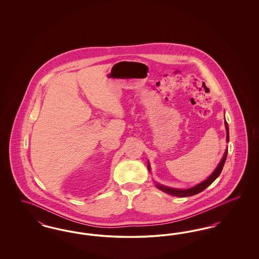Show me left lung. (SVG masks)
Returning <instances> with one entry per match:
<instances>
[{"label": "left lung", "mask_w": 259, "mask_h": 259, "mask_svg": "<svg viewBox=\"0 0 259 259\" xmlns=\"http://www.w3.org/2000/svg\"><path fill=\"white\" fill-rule=\"evenodd\" d=\"M224 124H225V129H226V143L229 142V129H228V124L225 120V117H224ZM227 152H228V148H226L225 149V152L222 156V160L219 163V165L217 166V168L214 169V171L211 172V175L209 176V178L205 181H203L202 183L198 184V185H194L190 188H186V189H182V188H174V187H169V186H166V185H159V184H155V186L160 189L161 191L169 194V195H172V196H177V197H188V196H193L195 194H198L200 192H202L204 189H206L209 185H211L215 180L217 178L221 175V172L222 171V168H223V165L225 163L226 160V157H227ZM148 172H150V164L149 162H148Z\"/></svg>", "instance_id": "left-lung-1"}]
</instances>
